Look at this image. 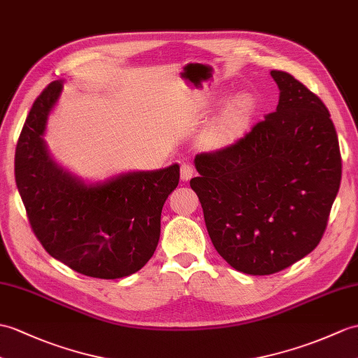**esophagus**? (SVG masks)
<instances>
[{"label":"esophagus","instance_id":"esophagus-1","mask_svg":"<svg viewBox=\"0 0 358 358\" xmlns=\"http://www.w3.org/2000/svg\"><path fill=\"white\" fill-rule=\"evenodd\" d=\"M195 176V169L189 163H182L180 168V177L182 181H189Z\"/></svg>","mask_w":358,"mask_h":358}]
</instances>
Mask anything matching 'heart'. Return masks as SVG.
<instances>
[{
    "label": "heart",
    "mask_w": 358,
    "mask_h": 358,
    "mask_svg": "<svg viewBox=\"0 0 358 358\" xmlns=\"http://www.w3.org/2000/svg\"><path fill=\"white\" fill-rule=\"evenodd\" d=\"M253 111L252 99L248 96H236L229 101L212 127L206 132L207 145L212 148H226L234 145L248 127Z\"/></svg>",
    "instance_id": "heart-1"
}]
</instances>
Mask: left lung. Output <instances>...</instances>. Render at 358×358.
<instances>
[{
  "mask_svg": "<svg viewBox=\"0 0 358 358\" xmlns=\"http://www.w3.org/2000/svg\"><path fill=\"white\" fill-rule=\"evenodd\" d=\"M274 113L236 143L195 157L190 180L213 247L231 267L273 274L311 253L342 180L328 108L292 74L273 70Z\"/></svg>",
  "mask_w": 358,
  "mask_h": 358,
  "instance_id": "left-lung-1",
  "label": "left lung"
}]
</instances>
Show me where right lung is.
I'll return each mask as SVG.
<instances>
[{"mask_svg": "<svg viewBox=\"0 0 358 358\" xmlns=\"http://www.w3.org/2000/svg\"><path fill=\"white\" fill-rule=\"evenodd\" d=\"M61 91L62 82L55 80L38 96L16 145L15 180L30 227L47 253L74 271L129 276L155 252L162 209L178 186L180 166L84 185L50 159L43 140Z\"/></svg>", "mask_w": 358, "mask_h": 358, "instance_id": "1", "label": "right lung"}]
</instances>
